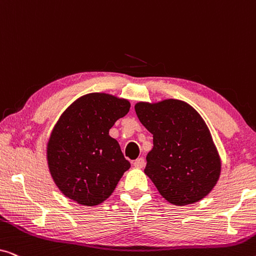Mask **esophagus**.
<instances>
[{
    "label": "esophagus",
    "instance_id": "1",
    "mask_svg": "<svg viewBox=\"0 0 256 256\" xmlns=\"http://www.w3.org/2000/svg\"><path fill=\"white\" fill-rule=\"evenodd\" d=\"M144 164H146L144 158H143V157H140V158H138L134 162V166L138 168V169H142V168L144 166Z\"/></svg>",
    "mask_w": 256,
    "mask_h": 256
}]
</instances>
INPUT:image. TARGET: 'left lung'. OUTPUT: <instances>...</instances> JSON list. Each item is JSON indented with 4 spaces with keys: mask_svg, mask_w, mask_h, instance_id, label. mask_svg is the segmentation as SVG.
<instances>
[{
    "mask_svg": "<svg viewBox=\"0 0 256 256\" xmlns=\"http://www.w3.org/2000/svg\"><path fill=\"white\" fill-rule=\"evenodd\" d=\"M135 112L152 134L144 174L172 205L194 204L216 186L222 160L204 118L177 99L140 101Z\"/></svg>",
    "mask_w": 256,
    "mask_h": 256,
    "instance_id": "8db88e82",
    "label": "left lung"
}]
</instances>
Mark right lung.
<instances>
[{
	"label": "right lung",
	"mask_w": 256,
	"mask_h": 256,
	"mask_svg": "<svg viewBox=\"0 0 256 256\" xmlns=\"http://www.w3.org/2000/svg\"><path fill=\"white\" fill-rule=\"evenodd\" d=\"M130 102L107 93H88L59 116L46 144L51 177L65 197L84 206L106 200L130 168L110 129Z\"/></svg>",
	"instance_id": "add662e5"
}]
</instances>
